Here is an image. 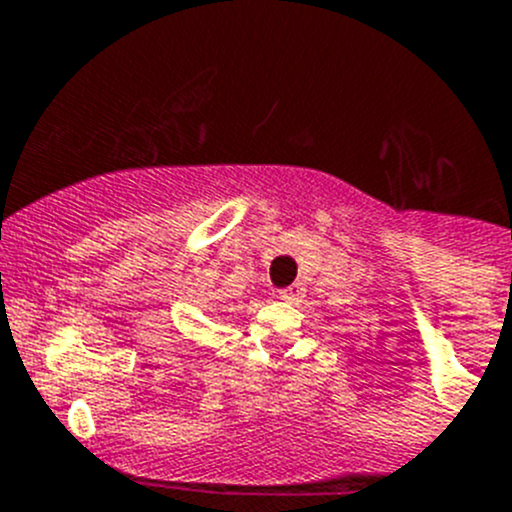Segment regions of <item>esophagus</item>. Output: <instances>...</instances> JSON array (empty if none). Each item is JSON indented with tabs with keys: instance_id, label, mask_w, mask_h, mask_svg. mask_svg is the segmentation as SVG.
I'll return each instance as SVG.
<instances>
[{
	"instance_id": "1",
	"label": "esophagus",
	"mask_w": 512,
	"mask_h": 512,
	"mask_svg": "<svg viewBox=\"0 0 512 512\" xmlns=\"http://www.w3.org/2000/svg\"><path fill=\"white\" fill-rule=\"evenodd\" d=\"M300 295H303V288H300V285H290V288L278 290V298L285 300V303H295V300H300Z\"/></svg>"
}]
</instances>
